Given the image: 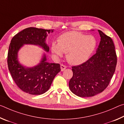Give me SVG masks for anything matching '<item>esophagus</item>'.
I'll use <instances>...</instances> for the list:
<instances>
[{"label": "esophagus", "mask_w": 124, "mask_h": 124, "mask_svg": "<svg viewBox=\"0 0 124 124\" xmlns=\"http://www.w3.org/2000/svg\"><path fill=\"white\" fill-rule=\"evenodd\" d=\"M66 68V66L63 64H61V71H64Z\"/></svg>", "instance_id": "34e87169"}]
</instances>
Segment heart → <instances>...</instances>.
Segmentation results:
<instances>
[{
  "label": "heart",
  "mask_w": 124,
  "mask_h": 124,
  "mask_svg": "<svg viewBox=\"0 0 124 124\" xmlns=\"http://www.w3.org/2000/svg\"><path fill=\"white\" fill-rule=\"evenodd\" d=\"M97 45V40L92 35L71 31L61 35L58 44L52 43L51 52L56 57H61L66 53V58L70 63L79 65L88 60Z\"/></svg>",
  "instance_id": "1"
}]
</instances>
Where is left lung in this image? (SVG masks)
<instances>
[{
  "label": "left lung",
  "instance_id": "1",
  "mask_svg": "<svg viewBox=\"0 0 124 124\" xmlns=\"http://www.w3.org/2000/svg\"><path fill=\"white\" fill-rule=\"evenodd\" d=\"M101 37L96 53L86 62L72 67L70 91L79 97L94 96L106 89L115 72L117 57L111 38L98 30Z\"/></svg>",
  "mask_w": 124,
  "mask_h": 124
}]
</instances>
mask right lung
I'll list each match as a JSON object with an SVG mask.
<instances>
[{
	"instance_id": "obj_1",
	"label": "right lung",
	"mask_w": 124,
	"mask_h": 124,
	"mask_svg": "<svg viewBox=\"0 0 124 124\" xmlns=\"http://www.w3.org/2000/svg\"><path fill=\"white\" fill-rule=\"evenodd\" d=\"M54 30L29 27L18 33L12 38L8 54V68L16 85L23 91L31 95H41L46 92L52 81L61 71L60 64L47 61L46 54L39 64L33 67L24 66L20 63L18 53L26 44L39 46L45 51H49L46 43L47 34Z\"/></svg>"
}]
</instances>
